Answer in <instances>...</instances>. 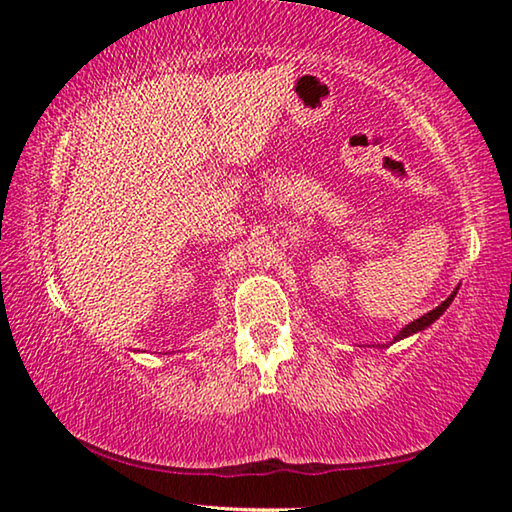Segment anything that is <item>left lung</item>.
Here are the masks:
<instances>
[{
	"label": "left lung",
	"mask_w": 512,
	"mask_h": 512,
	"mask_svg": "<svg viewBox=\"0 0 512 512\" xmlns=\"http://www.w3.org/2000/svg\"><path fill=\"white\" fill-rule=\"evenodd\" d=\"M456 293H458V289L452 293V296H449L445 302H440V305L436 307V309H431L429 314H424V316H420L418 320H413V323H409L406 327H402L400 332H397L395 336H393V343H397V341H402V339H406V336H413V334H418V332H422V329H427L431 323H436V320L445 314L447 311V307L452 305V300L456 298ZM384 348H388V345H384Z\"/></svg>",
	"instance_id": "8db88e82"
}]
</instances>
